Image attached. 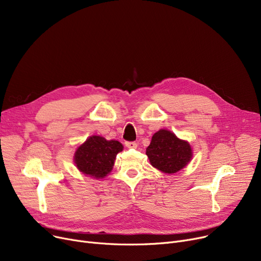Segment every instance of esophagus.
<instances>
[{"label": "esophagus", "mask_w": 261, "mask_h": 261, "mask_svg": "<svg viewBox=\"0 0 261 261\" xmlns=\"http://www.w3.org/2000/svg\"><path fill=\"white\" fill-rule=\"evenodd\" d=\"M125 145L128 148H136V147H138V143H135V142H126Z\"/></svg>", "instance_id": "1"}]
</instances>
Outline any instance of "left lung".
Instances as JSON below:
<instances>
[{
    "label": "left lung",
    "mask_w": 261,
    "mask_h": 261,
    "mask_svg": "<svg viewBox=\"0 0 261 261\" xmlns=\"http://www.w3.org/2000/svg\"><path fill=\"white\" fill-rule=\"evenodd\" d=\"M146 154L153 167L166 173L181 170L193 156L190 145L168 130H160L153 134Z\"/></svg>",
    "instance_id": "obj_1"
}]
</instances>
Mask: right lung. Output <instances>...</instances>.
I'll return each mask as SVG.
<instances>
[{"label":"right lung","instance_id":"add662e5","mask_svg":"<svg viewBox=\"0 0 261 261\" xmlns=\"http://www.w3.org/2000/svg\"><path fill=\"white\" fill-rule=\"evenodd\" d=\"M122 148L117 141H107L93 135L76 150V166L82 173L101 179L112 170L116 154Z\"/></svg>","mask_w":261,"mask_h":261}]
</instances>
